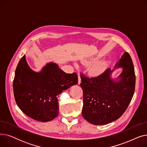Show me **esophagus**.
<instances>
[{
	"label": "esophagus",
	"instance_id": "obj_1",
	"mask_svg": "<svg viewBox=\"0 0 147 147\" xmlns=\"http://www.w3.org/2000/svg\"><path fill=\"white\" fill-rule=\"evenodd\" d=\"M81 83V79H80V76L79 74H78V83L80 84Z\"/></svg>",
	"mask_w": 147,
	"mask_h": 147
}]
</instances>
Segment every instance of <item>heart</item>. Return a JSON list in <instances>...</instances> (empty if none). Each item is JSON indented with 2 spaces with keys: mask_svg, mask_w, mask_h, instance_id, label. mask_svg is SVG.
<instances>
[{
  "mask_svg": "<svg viewBox=\"0 0 147 147\" xmlns=\"http://www.w3.org/2000/svg\"><path fill=\"white\" fill-rule=\"evenodd\" d=\"M98 60L97 58L93 59L88 62L89 64L94 63ZM107 67V63L106 61H101L96 62L91 67V72L94 75H99L102 73Z\"/></svg>",
  "mask_w": 147,
  "mask_h": 147,
  "instance_id": "heart-1",
  "label": "heart"
}]
</instances>
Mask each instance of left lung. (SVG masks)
<instances>
[{
  "label": "left lung",
  "instance_id": "obj_1",
  "mask_svg": "<svg viewBox=\"0 0 147 147\" xmlns=\"http://www.w3.org/2000/svg\"><path fill=\"white\" fill-rule=\"evenodd\" d=\"M121 67L120 80L110 78L113 70L107 68L102 74L88 78L80 73L83 93L82 115L91 124L103 125L116 120L125 112L134 94L136 77L133 62L126 52L115 68Z\"/></svg>",
  "mask_w": 147,
  "mask_h": 147
}]
</instances>
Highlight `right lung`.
Listing matches in <instances>:
<instances>
[{
  "label": "right lung",
  "mask_w": 147,
  "mask_h": 147,
  "mask_svg": "<svg viewBox=\"0 0 147 147\" xmlns=\"http://www.w3.org/2000/svg\"><path fill=\"white\" fill-rule=\"evenodd\" d=\"M78 83L76 73L64 72L50 63L36 73L28 65L25 55L20 60L13 82L15 100L21 110L37 121L46 122L58 115L59 95Z\"/></svg>",
  "instance_id": "add662e5"
}]
</instances>
